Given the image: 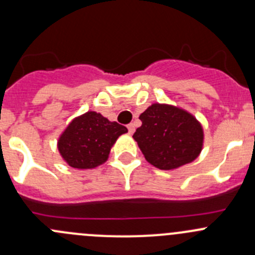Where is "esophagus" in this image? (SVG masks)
I'll use <instances>...</instances> for the list:
<instances>
[{
    "label": "esophagus",
    "mask_w": 255,
    "mask_h": 255,
    "mask_svg": "<svg viewBox=\"0 0 255 255\" xmlns=\"http://www.w3.org/2000/svg\"><path fill=\"white\" fill-rule=\"evenodd\" d=\"M127 127H128V132H129L130 134H133V132H134V129H135L134 125H133V123H129V125H128Z\"/></svg>",
    "instance_id": "esophagus-1"
}]
</instances>
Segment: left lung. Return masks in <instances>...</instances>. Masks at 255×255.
<instances>
[{
    "instance_id": "8db88e82",
    "label": "left lung",
    "mask_w": 255,
    "mask_h": 255,
    "mask_svg": "<svg viewBox=\"0 0 255 255\" xmlns=\"http://www.w3.org/2000/svg\"><path fill=\"white\" fill-rule=\"evenodd\" d=\"M142 126L133 138L146 160L163 170L179 168L199 156L204 142L202 127L184 110L154 104L139 116Z\"/></svg>"
}]
</instances>
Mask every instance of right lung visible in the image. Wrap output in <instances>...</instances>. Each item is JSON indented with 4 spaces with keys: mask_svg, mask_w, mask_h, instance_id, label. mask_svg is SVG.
<instances>
[{
    "mask_svg": "<svg viewBox=\"0 0 255 255\" xmlns=\"http://www.w3.org/2000/svg\"><path fill=\"white\" fill-rule=\"evenodd\" d=\"M126 132L125 126L110 122L100 113L87 112L68 126L58 148L64 160L73 168H96L107 160L113 143Z\"/></svg>",
    "mask_w": 255,
    "mask_h": 255,
    "instance_id": "1",
    "label": "right lung"
}]
</instances>
